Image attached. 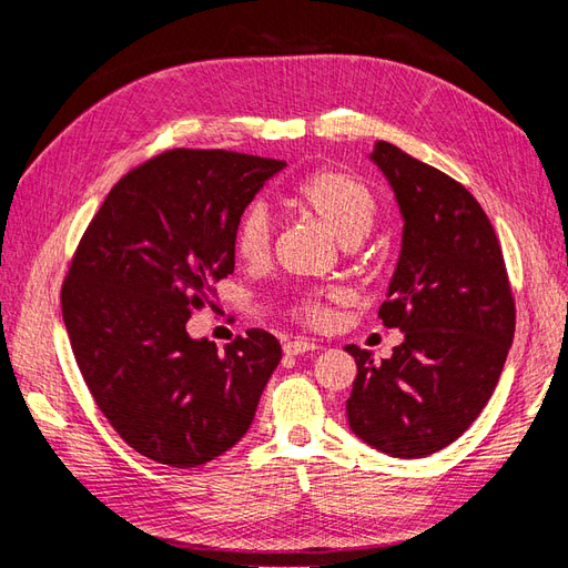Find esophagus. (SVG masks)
<instances>
[{
	"label": "esophagus",
	"mask_w": 568,
	"mask_h": 568,
	"mask_svg": "<svg viewBox=\"0 0 568 568\" xmlns=\"http://www.w3.org/2000/svg\"><path fill=\"white\" fill-rule=\"evenodd\" d=\"M320 346L315 341H307V338H296V341H286L284 343V353L286 355H301V353H311L317 351Z\"/></svg>",
	"instance_id": "1"
}]
</instances>
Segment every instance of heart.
<instances>
[{
	"instance_id": "b5f03b06",
	"label": "heart",
	"mask_w": 568,
	"mask_h": 568,
	"mask_svg": "<svg viewBox=\"0 0 568 568\" xmlns=\"http://www.w3.org/2000/svg\"><path fill=\"white\" fill-rule=\"evenodd\" d=\"M294 199L326 232L348 246L367 236L379 215V201L372 189L343 170H320V173L307 175L296 186ZM232 242L242 261H263L272 244V217L265 203L255 201L246 205L234 225ZM341 298L343 294L336 288L301 291L288 301V315L313 329H324L334 320V305Z\"/></svg>"
}]
</instances>
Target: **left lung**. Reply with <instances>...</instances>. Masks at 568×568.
<instances>
[{
    "label": "left lung",
    "instance_id": "obj_1",
    "mask_svg": "<svg viewBox=\"0 0 568 568\" xmlns=\"http://www.w3.org/2000/svg\"><path fill=\"white\" fill-rule=\"evenodd\" d=\"M372 161L403 213V251L379 307L405 341L374 365L346 346L357 376L353 434L390 457L417 459L457 440L486 407L517 326L500 242L478 201L450 175L388 142Z\"/></svg>",
    "mask_w": 568,
    "mask_h": 568
}]
</instances>
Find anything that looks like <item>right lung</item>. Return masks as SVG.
Masks as SVG:
<instances>
[{
    "mask_svg": "<svg viewBox=\"0 0 568 568\" xmlns=\"http://www.w3.org/2000/svg\"><path fill=\"white\" fill-rule=\"evenodd\" d=\"M284 161L173 149L132 168L84 230L61 286L75 363L132 450L189 469L227 453L255 417L282 346L248 329L225 351L186 334L234 272L239 215Z\"/></svg>",
    "mask_w": 568,
    "mask_h": 568,
    "instance_id": "add662e5",
    "label": "right lung"
}]
</instances>
